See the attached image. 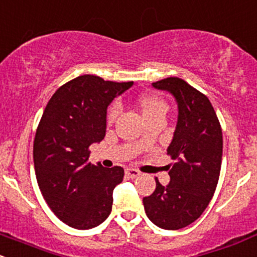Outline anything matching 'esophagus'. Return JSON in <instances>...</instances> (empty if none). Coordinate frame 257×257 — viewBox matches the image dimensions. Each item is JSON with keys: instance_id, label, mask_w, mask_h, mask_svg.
Wrapping results in <instances>:
<instances>
[{"instance_id": "1", "label": "esophagus", "mask_w": 257, "mask_h": 257, "mask_svg": "<svg viewBox=\"0 0 257 257\" xmlns=\"http://www.w3.org/2000/svg\"><path fill=\"white\" fill-rule=\"evenodd\" d=\"M125 174L128 177V178H137L140 176V172L136 171V169H132V168H127L125 169Z\"/></svg>"}]
</instances>
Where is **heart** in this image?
<instances>
[{
	"instance_id": "b5f03b06",
	"label": "heart",
	"mask_w": 257,
	"mask_h": 257,
	"mask_svg": "<svg viewBox=\"0 0 257 257\" xmlns=\"http://www.w3.org/2000/svg\"><path fill=\"white\" fill-rule=\"evenodd\" d=\"M137 105H139L140 110H141L142 115L146 118V121L152 120L156 117H163L165 118L166 113L168 111V104L158 96L157 94H144L137 99ZM118 109L116 105L109 107L107 110V122H112L117 116Z\"/></svg>"
}]
</instances>
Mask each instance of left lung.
I'll return each instance as SVG.
<instances>
[{
    "instance_id": "obj_1",
    "label": "left lung",
    "mask_w": 257,
    "mask_h": 257,
    "mask_svg": "<svg viewBox=\"0 0 257 257\" xmlns=\"http://www.w3.org/2000/svg\"><path fill=\"white\" fill-rule=\"evenodd\" d=\"M167 91L178 106V118L167 153L169 183L156 178V189L144 198L148 219L166 230H178L197 220L213 198L223 156V134L214 107L204 94L179 78L152 83Z\"/></svg>"
}]
</instances>
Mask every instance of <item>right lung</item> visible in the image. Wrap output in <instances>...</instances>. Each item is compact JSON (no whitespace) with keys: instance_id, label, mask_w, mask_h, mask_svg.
Instances as JSON below:
<instances>
[{"instance_id":"right-lung-1","label":"right lung","mask_w":257,"mask_h":257,"mask_svg":"<svg viewBox=\"0 0 257 257\" xmlns=\"http://www.w3.org/2000/svg\"><path fill=\"white\" fill-rule=\"evenodd\" d=\"M132 85L78 76L54 92L42 115L33 145L37 182L53 213L74 229H92L110 215L123 168L91 165L89 147L104 140L107 106Z\"/></svg>"}]
</instances>
